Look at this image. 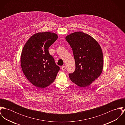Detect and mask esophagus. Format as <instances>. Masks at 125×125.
I'll return each instance as SVG.
<instances>
[{
	"label": "esophagus",
	"instance_id": "1",
	"mask_svg": "<svg viewBox=\"0 0 125 125\" xmlns=\"http://www.w3.org/2000/svg\"><path fill=\"white\" fill-rule=\"evenodd\" d=\"M62 71H64L66 69V67L65 66H63L62 67Z\"/></svg>",
	"mask_w": 125,
	"mask_h": 125
}]
</instances>
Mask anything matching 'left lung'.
Here are the masks:
<instances>
[{
    "label": "left lung",
    "mask_w": 125,
    "mask_h": 125,
    "mask_svg": "<svg viewBox=\"0 0 125 125\" xmlns=\"http://www.w3.org/2000/svg\"><path fill=\"white\" fill-rule=\"evenodd\" d=\"M75 63V71L69 73L72 81L80 87L90 85L102 73L104 59L99 43L91 36L76 32L66 36Z\"/></svg>",
    "instance_id": "1"
}]
</instances>
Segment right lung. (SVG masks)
<instances>
[{
  "label": "right lung",
  "instance_id": "1",
  "mask_svg": "<svg viewBox=\"0 0 125 125\" xmlns=\"http://www.w3.org/2000/svg\"><path fill=\"white\" fill-rule=\"evenodd\" d=\"M58 38L49 32L38 33L25 43L21 56L22 72L33 85L44 88L55 80L60 68L49 52V47Z\"/></svg>",
  "mask_w": 125,
  "mask_h": 125
}]
</instances>
